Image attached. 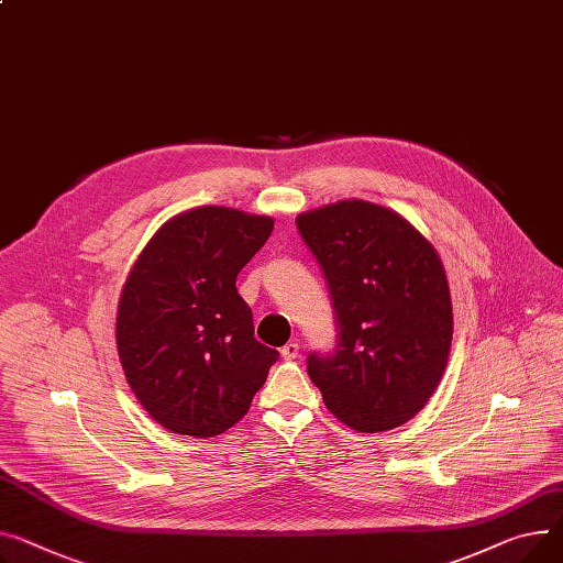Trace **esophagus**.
Returning a JSON list of instances; mask_svg holds the SVG:
<instances>
[{"instance_id": "34e87169", "label": "esophagus", "mask_w": 563, "mask_h": 563, "mask_svg": "<svg viewBox=\"0 0 563 563\" xmlns=\"http://www.w3.org/2000/svg\"><path fill=\"white\" fill-rule=\"evenodd\" d=\"M280 355H283V360H287V362L296 360V357H298V344H294V342L285 344V346L280 349Z\"/></svg>"}]
</instances>
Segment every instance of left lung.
<instances>
[{
  "instance_id": "1",
  "label": "left lung",
  "mask_w": 563,
  "mask_h": 563,
  "mask_svg": "<svg viewBox=\"0 0 563 563\" xmlns=\"http://www.w3.org/2000/svg\"><path fill=\"white\" fill-rule=\"evenodd\" d=\"M325 276L332 353H310L325 407L357 432H385L426 407L448 364L453 306L432 244L398 212L351 199L296 217Z\"/></svg>"
}]
</instances>
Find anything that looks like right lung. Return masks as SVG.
I'll return each mask as SVG.
<instances>
[{
  "label": "right lung",
  "mask_w": 563,
  "mask_h": 563,
  "mask_svg": "<svg viewBox=\"0 0 563 563\" xmlns=\"http://www.w3.org/2000/svg\"><path fill=\"white\" fill-rule=\"evenodd\" d=\"M272 231V217L203 206L163 223L137 255L118 306V353L163 428L227 432L265 385L278 351L253 336L235 280Z\"/></svg>",
  "instance_id": "obj_1"
}]
</instances>
